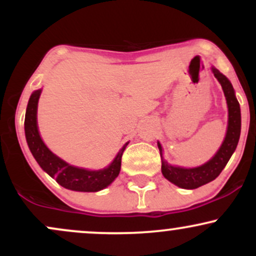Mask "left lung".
Returning a JSON list of instances; mask_svg holds the SVG:
<instances>
[{"label":"left lung","instance_id":"obj_1","mask_svg":"<svg viewBox=\"0 0 256 256\" xmlns=\"http://www.w3.org/2000/svg\"><path fill=\"white\" fill-rule=\"evenodd\" d=\"M214 76L222 84L224 95L226 98L228 107V126L226 137L222 142V146L214 155L212 160L208 161L204 165L195 167V168H180V167L171 166L164 160L161 156V171L164 177L168 179L173 184L183 189H196L202 185L210 183L216 179L222 173L226 164L230 160L231 155L236 150V146L238 144L240 134V104L234 96V88L228 79L216 68H212ZM160 155H162V148L158 144Z\"/></svg>","mask_w":256,"mask_h":256}]
</instances>
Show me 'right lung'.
I'll use <instances>...</instances> for the list:
<instances>
[{"instance_id":"1","label":"right lung","mask_w":256,"mask_h":256,"mask_svg":"<svg viewBox=\"0 0 256 256\" xmlns=\"http://www.w3.org/2000/svg\"><path fill=\"white\" fill-rule=\"evenodd\" d=\"M40 90H36L28 100L25 116V136L28 148L42 168L61 186L74 192H95L104 189L118 177L122 167V156L128 143L122 146L116 158L107 168L100 171H88L71 166L58 158L46 148L37 128V104Z\"/></svg>"}]
</instances>
